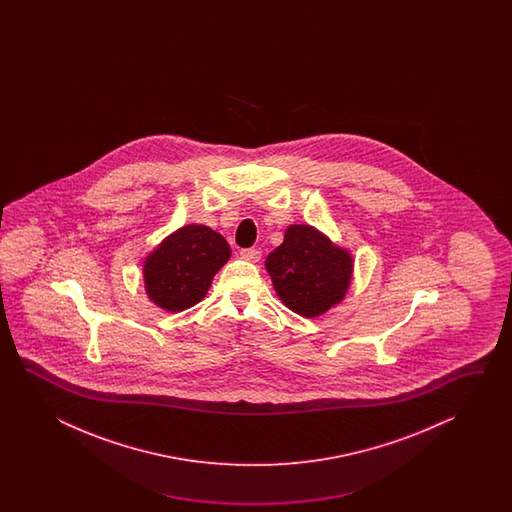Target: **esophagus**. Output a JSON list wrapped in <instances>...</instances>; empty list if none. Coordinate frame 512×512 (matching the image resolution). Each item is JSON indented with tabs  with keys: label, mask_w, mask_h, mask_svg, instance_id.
I'll return each instance as SVG.
<instances>
[{
	"label": "esophagus",
	"mask_w": 512,
	"mask_h": 512,
	"mask_svg": "<svg viewBox=\"0 0 512 512\" xmlns=\"http://www.w3.org/2000/svg\"><path fill=\"white\" fill-rule=\"evenodd\" d=\"M240 254L241 258H245V260L249 261H254V263H256V261H260L261 258L260 249H254V247H252V249H243V251H241Z\"/></svg>",
	"instance_id": "obj_1"
}]
</instances>
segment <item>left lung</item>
Here are the masks:
<instances>
[{
  "instance_id": "obj_1",
  "label": "left lung",
  "mask_w": 512,
  "mask_h": 512,
  "mask_svg": "<svg viewBox=\"0 0 512 512\" xmlns=\"http://www.w3.org/2000/svg\"><path fill=\"white\" fill-rule=\"evenodd\" d=\"M283 304L313 318L338 304L348 291L353 263L349 252L335 247L309 225H291L283 243L265 260Z\"/></svg>"
}]
</instances>
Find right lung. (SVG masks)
I'll return each mask as SVG.
<instances>
[{"mask_svg": "<svg viewBox=\"0 0 512 512\" xmlns=\"http://www.w3.org/2000/svg\"><path fill=\"white\" fill-rule=\"evenodd\" d=\"M230 258L227 240L203 225L177 230L144 263L146 293L166 311H185L205 298Z\"/></svg>", "mask_w": 512, "mask_h": 512, "instance_id": "add662e5", "label": "right lung"}]
</instances>
